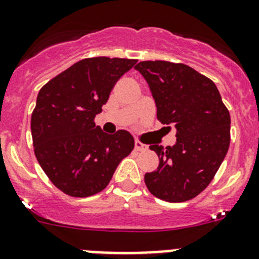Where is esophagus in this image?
<instances>
[{"label": "esophagus", "mask_w": 259, "mask_h": 259, "mask_svg": "<svg viewBox=\"0 0 259 259\" xmlns=\"http://www.w3.org/2000/svg\"><path fill=\"white\" fill-rule=\"evenodd\" d=\"M147 146L146 144L142 143L141 141H135V150L137 151H142V150H146Z\"/></svg>", "instance_id": "1"}]
</instances>
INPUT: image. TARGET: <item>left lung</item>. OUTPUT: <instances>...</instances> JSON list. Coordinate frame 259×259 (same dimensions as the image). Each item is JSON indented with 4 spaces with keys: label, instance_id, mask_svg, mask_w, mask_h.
<instances>
[{
    "label": "left lung",
    "instance_id": "8db88e82",
    "mask_svg": "<svg viewBox=\"0 0 259 259\" xmlns=\"http://www.w3.org/2000/svg\"><path fill=\"white\" fill-rule=\"evenodd\" d=\"M134 68L150 86L157 120L177 129L173 147L150 146L160 162L144 176L147 188L164 201L193 199L213 181L227 153L230 112L215 83L186 64L146 60Z\"/></svg>",
    "mask_w": 259,
    "mask_h": 259
}]
</instances>
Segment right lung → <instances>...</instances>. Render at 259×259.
Returning a JSON list of instances; mask_svg holds the SVG:
<instances>
[{
	"mask_svg": "<svg viewBox=\"0 0 259 259\" xmlns=\"http://www.w3.org/2000/svg\"><path fill=\"white\" fill-rule=\"evenodd\" d=\"M138 60L86 58L41 88L32 112L34 155L51 183L73 197L101 192L134 148L126 130L106 134L95 126L118 78Z\"/></svg>",
	"mask_w": 259,
	"mask_h": 259,
	"instance_id": "1",
	"label": "right lung"
}]
</instances>
